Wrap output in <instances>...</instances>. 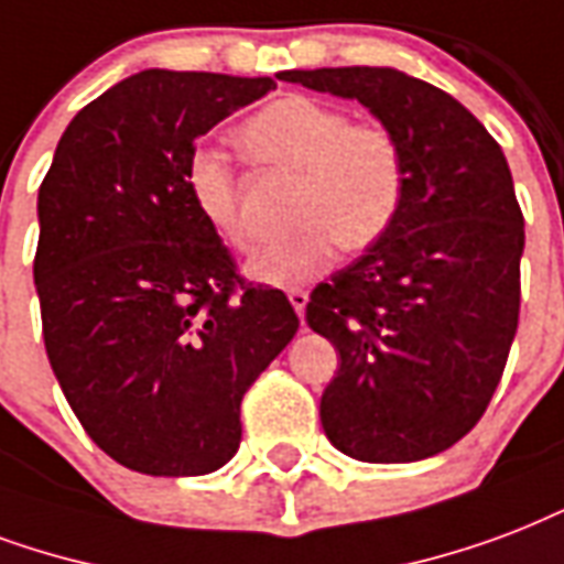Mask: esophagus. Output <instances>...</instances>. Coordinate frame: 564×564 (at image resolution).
Listing matches in <instances>:
<instances>
[{
	"label": "esophagus",
	"mask_w": 564,
	"mask_h": 564,
	"mask_svg": "<svg viewBox=\"0 0 564 564\" xmlns=\"http://www.w3.org/2000/svg\"><path fill=\"white\" fill-rule=\"evenodd\" d=\"M286 295H290V304H292V307H295V313H299V316H304V307H307V301H311V295H307V292H304V290H290V292H286Z\"/></svg>",
	"instance_id": "34e87169"
}]
</instances>
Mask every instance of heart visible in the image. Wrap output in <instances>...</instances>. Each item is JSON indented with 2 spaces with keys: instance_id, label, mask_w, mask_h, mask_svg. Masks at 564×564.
<instances>
[{
  "instance_id": "1",
  "label": "heart",
  "mask_w": 564,
  "mask_h": 564,
  "mask_svg": "<svg viewBox=\"0 0 564 564\" xmlns=\"http://www.w3.org/2000/svg\"><path fill=\"white\" fill-rule=\"evenodd\" d=\"M245 144L272 165L299 171L290 234L278 236L248 263L257 281L301 286L337 263L339 245L364 251L393 227L408 188L402 141L384 123L355 120L313 97L269 102L242 127ZM186 192L206 225L239 251L260 234L239 200L234 167L221 153L195 148L186 159Z\"/></svg>"
}]
</instances>
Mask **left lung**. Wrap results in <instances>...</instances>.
<instances>
[{"label": "left lung", "instance_id": "left-lung-1", "mask_svg": "<svg viewBox=\"0 0 564 564\" xmlns=\"http://www.w3.org/2000/svg\"><path fill=\"white\" fill-rule=\"evenodd\" d=\"M283 79L367 106L408 165L393 227L307 301V325L339 351L322 429L369 464L444 453L485 414L518 330L523 213L509 162L455 97L393 67Z\"/></svg>", "mask_w": 564, "mask_h": 564}]
</instances>
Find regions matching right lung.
Returning a JSON list of instances; mask_svg holds the SVG:
<instances>
[{"label":"right lung","mask_w":564,"mask_h":564,"mask_svg":"<svg viewBox=\"0 0 564 564\" xmlns=\"http://www.w3.org/2000/svg\"><path fill=\"white\" fill-rule=\"evenodd\" d=\"M272 88L135 73L70 120L37 192L46 358L82 429L129 470L225 467L245 390L299 330L290 299L236 272L186 192L195 141Z\"/></svg>","instance_id":"right-lung-1"}]
</instances>
